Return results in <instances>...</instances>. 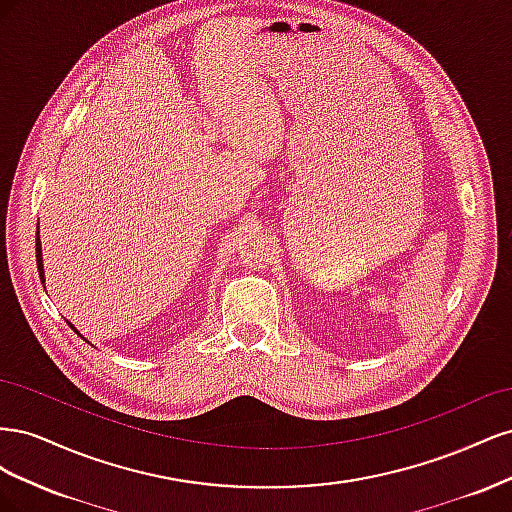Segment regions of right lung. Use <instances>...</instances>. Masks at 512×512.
Returning a JSON list of instances; mask_svg holds the SVG:
<instances>
[{
	"mask_svg": "<svg viewBox=\"0 0 512 512\" xmlns=\"http://www.w3.org/2000/svg\"><path fill=\"white\" fill-rule=\"evenodd\" d=\"M36 262H38V273H40V280L44 284V265H42V247H40V230H38V237H36ZM74 329V327H72ZM76 331V329H74ZM79 333V331H76Z\"/></svg>",
	"mask_w": 512,
	"mask_h": 512,
	"instance_id": "right-lung-1",
	"label": "right lung"
}]
</instances>
